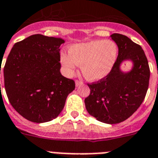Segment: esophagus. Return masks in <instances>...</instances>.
Returning <instances> with one entry per match:
<instances>
[{
  "mask_svg": "<svg viewBox=\"0 0 158 158\" xmlns=\"http://www.w3.org/2000/svg\"><path fill=\"white\" fill-rule=\"evenodd\" d=\"M75 85H76V86L77 87V86H80V85H83V82H82L81 81L76 80L75 81Z\"/></svg>",
  "mask_w": 158,
  "mask_h": 158,
  "instance_id": "1",
  "label": "esophagus"
}]
</instances>
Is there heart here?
<instances>
[{
  "label": "heart",
  "instance_id": "obj_1",
  "mask_svg": "<svg viewBox=\"0 0 158 158\" xmlns=\"http://www.w3.org/2000/svg\"><path fill=\"white\" fill-rule=\"evenodd\" d=\"M69 52L60 55L66 73L73 75L78 64H81L85 77L90 81H98L107 77L115 65L118 48L113 40H96L72 45Z\"/></svg>",
  "mask_w": 158,
  "mask_h": 158
}]
</instances>
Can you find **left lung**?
<instances>
[{"label":"left lung","instance_id":"obj_1","mask_svg":"<svg viewBox=\"0 0 158 158\" xmlns=\"http://www.w3.org/2000/svg\"><path fill=\"white\" fill-rule=\"evenodd\" d=\"M118 47L115 65L107 77L88 84L90 94L85 99L89 114L103 123L118 124L133 115L143 102L149 87V63L144 50L129 37L119 33L110 36ZM132 62L131 69L125 72L121 64Z\"/></svg>","mask_w":158,"mask_h":158}]
</instances>
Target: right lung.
I'll return each instance as SVG.
<instances>
[{
    "label": "right lung",
    "mask_w": 158,
    "mask_h": 158,
    "mask_svg": "<svg viewBox=\"0 0 158 158\" xmlns=\"http://www.w3.org/2000/svg\"><path fill=\"white\" fill-rule=\"evenodd\" d=\"M63 43L61 38L34 34L16 43L8 56L3 70L6 94L14 110L32 122L55 119L75 89L74 81L60 72Z\"/></svg>",
    "instance_id": "add662e5"
}]
</instances>
